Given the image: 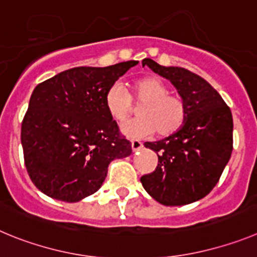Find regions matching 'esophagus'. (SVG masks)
I'll use <instances>...</instances> for the list:
<instances>
[{
    "instance_id": "obj_1",
    "label": "esophagus",
    "mask_w": 257,
    "mask_h": 257,
    "mask_svg": "<svg viewBox=\"0 0 257 257\" xmlns=\"http://www.w3.org/2000/svg\"><path fill=\"white\" fill-rule=\"evenodd\" d=\"M132 150H133V152L138 151V150H141L143 147L142 142H140V141H132Z\"/></svg>"
}]
</instances>
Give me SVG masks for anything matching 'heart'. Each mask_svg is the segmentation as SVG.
<instances>
[{
	"label": "heart",
	"instance_id": "b5f03b06",
	"mask_svg": "<svg viewBox=\"0 0 257 257\" xmlns=\"http://www.w3.org/2000/svg\"><path fill=\"white\" fill-rule=\"evenodd\" d=\"M133 101L141 105L140 117L124 124L121 131L129 138H146L156 132L159 137H170L182 129L188 116L187 101L170 93L168 85L159 78L145 77L136 80L132 96L123 85L112 84L105 94V106L116 123H124L133 114Z\"/></svg>",
	"mask_w": 257,
	"mask_h": 257
}]
</instances>
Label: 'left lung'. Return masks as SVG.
Here are the masks:
<instances>
[{"label": "left lung", "mask_w": 257, "mask_h": 257, "mask_svg": "<svg viewBox=\"0 0 257 257\" xmlns=\"http://www.w3.org/2000/svg\"><path fill=\"white\" fill-rule=\"evenodd\" d=\"M142 65L166 78L187 101L188 116L177 133L146 142L157 154L154 172L141 177L150 196L165 206L201 200L212 191L233 150V117L220 94L197 74L178 66H161L151 59Z\"/></svg>", "instance_id": "1"}]
</instances>
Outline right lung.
Returning <instances> with one entry per match:
<instances>
[{
    "instance_id": "add662e5",
    "label": "right lung",
    "mask_w": 257,
    "mask_h": 257,
    "mask_svg": "<svg viewBox=\"0 0 257 257\" xmlns=\"http://www.w3.org/2000/svg\"><path fill=\"white\" fill-rule=\"evenodd\" d=\"M138 61L79 66L39 83L22 123L24 164L48 197L77 202L100 189L108 164L132 154L105 106L107 89Z\"/></svg>"
}]
</instances>
